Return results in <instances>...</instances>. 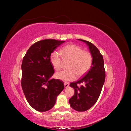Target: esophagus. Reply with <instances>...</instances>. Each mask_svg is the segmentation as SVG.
<instances>
[{
    "instance_id": "1",
    "label": "esophagus",
    "mask_w": 131,
    "mask_h": 131,
    "mask_svg": "<svg viewBox=\"0 0 131 131\" xmlns=\"http://www.w3.org/2000/svg\"><path fill=\"white\" fill-rule=\"evenodd\" d=\"M64 85L65 88H68V87L69 86V83H68V82H64Z\"/></svg>"
}]
</instances>
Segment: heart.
I'll return each instance as SVG.
<instances>
[{
  "instance_id": "b5f03b06",
  "label": "heart",
  "mask_w": 131,
  "mask_h": 131,
  "mask_svg": "<svg viewBox=\"0 0 131 131\" xmlns=\"http://www.w3.org/2000/svg\"><path fill=\"white\" fill-rule=\"evenodd\" d=\"M61 56L63 61H69L67 66L68 69L57 72L55 77L64 82L74 80L77 78L85 75L91 68L93 57L88 51H84L81 47L75 44L67 45L61 50ZM56 51L51 53L50 61L53 68L57 71L61 69L62 59Z\"/></svg>"
}]
</instances>
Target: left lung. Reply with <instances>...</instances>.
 Returning a JSON list of instances; mask_svg holds the SVG:
<instances>
[{"mask_svg":"<svg viewBox=\"0 0 131 131\" xmlns=\"http://www.w3.org/2000/svg\"><path fill=\"white\" fill-rule=\"evenodd\" d=\"M85 42L92 55V66L84 77L77 82L70 83L74 90V94L69 100L70 106L78 112H85L90 109L97 101L105 81V72L104 60L100 51L92 43L78 39ZM82 84L79 86L77 85Z\"/></svg>","mask_w":131,"mask_h":131,"instance_id":"left-lung-1","label":"left lung"}]
</instances>
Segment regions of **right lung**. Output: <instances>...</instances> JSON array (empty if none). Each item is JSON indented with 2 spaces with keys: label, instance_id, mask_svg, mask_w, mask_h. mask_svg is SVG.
<instances>
[{
  "label": "right lung",
  "instance_id": "obj_1",
  "mask_svg": "<svg viewBox=\"0 0 131 131\" xmlns=\"http://www.w3.org/2000/svg\"><path fill=\"white\" fill-rule=\"evenodd\" d=\"M64 42L54 39L39 41L29 47L23 58L22 88L27 102L38 112L52 109L64 88L62 81L50 79L54 72L50 61L51 53Z\"/></svg>",
  "mask_w": 131,
  "mask_h": 131
}]
</instances>
